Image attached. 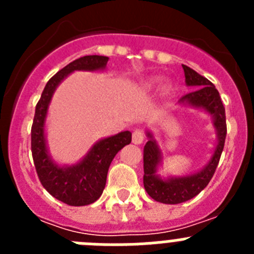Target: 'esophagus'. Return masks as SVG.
<instances>
[{"label": "esophagus", "mask_w": 254, "mask_h": 254, "mask_svg": "<svg viewBox=\"0 0 254 254\" xmlns=\"http://www.w3.org/2000/svg\"><path fill=\"white\" fill-rule=\"evenodd\" d=\"M143 138H145V134H143L142 129H134L133 133H132V142L140 145L143 142Z\"/></svg>", "instance_id": "34e87169"}]
</instances>
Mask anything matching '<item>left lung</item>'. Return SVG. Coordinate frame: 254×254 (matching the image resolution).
Returning a JSON list of instances; mask_svg holds the SVG:
<instances>
[{
  "label": "left lung",
  "instance_id": "left-lung-1",
  "mask_svg": "<svg viewBox=\"0 0 254 254\" xmlns=\"http://www.w3.org/2000/svg\"><path fill=\"white\" fill-rule=\"evenodd\" d=\"M182 67L185 69L186 84L196 89L182 96L179 103L192 105L194 108H202L212 116L217 132V145L211 160L201 172L178 178L173 177L169 179H161L156 174L161 159V151L152 134L147 132L149 141L143 147V187L147 194L155 201L169 205L186 202L188 199L193 198L208 185L217 168L226 137L225 108L215 85L190 67L186 64H182Z\"/></svg>",
  "mask_w": 254,
  "mask_h": 254
}]
</instances>
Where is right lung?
<instances>
[{"instance_id": "1", "label": "right lung", "mask_w": 254, "mask_h": 254, "mask_svg": "<svg viewBox=\"0 0 254 254\" xmlns=\"http://www.w3.org/2000/svg\"><path fill=\"white\" fill-rule=\"evenodd\" d=\"M105 56H84L60 69L49 78L35 107L31 126V154L40 183L55 198L69 206H85L95 202L102 196L112 160L126 145L131 143L132 133L121 132L96 142L80 163L72 167H60L51 160L46 145L44 122L48 105L56 87L71 72L96 71L107 66Z\"/></svg>"}]
</instances>
